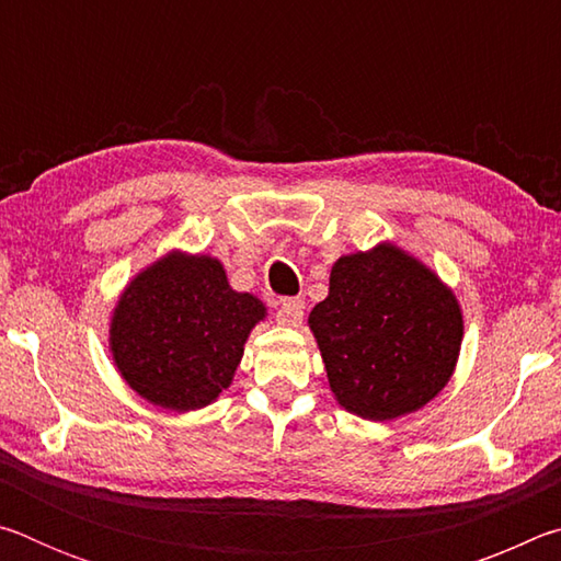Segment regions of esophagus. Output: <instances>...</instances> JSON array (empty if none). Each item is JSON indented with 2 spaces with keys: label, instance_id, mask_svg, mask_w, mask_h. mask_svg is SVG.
<instances>
[{
  "label": "esophagus",
  "instance_id": "1",
  "mask_svg": "<svg viewBox=\"0 0 561 561\" xmlns=\"http://www.w3.org/2000/svg\"><path fill=\"white\" fill-rule=\"evenodd\" d=\"M304 317V301L301 299H282L277 309V321L282 327H299Z\"/></svg>",
  "mask_w": 561,
  "mask_h": 561
}]
</instances>
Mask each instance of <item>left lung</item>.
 Wrapping results in <instances>:
<instances>
[{"mask_svg": "<svg viewBox=\"0 0 561 561\" xmlns=\"http://www.w3.org/2000/svg\"><path fill=\"white\" fill-rule=\"evenodd\" d=\"M309 327L336 401L368 421H391L438 396L462 341L453 291L393 244L341 257Z\"/></svg>", "mask_w": 561, "mask_h": 561, "instance_id": "1", "label": "left lung"}]
</instances>
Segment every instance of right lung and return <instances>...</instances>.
<instances>
[{"instance_id": "add662e5", "label": "right lung", "mask_w": 561, "mask_h": 561, "mask_svg": "<svg viewBox=\"0 0 561 561\" xmlns=\"http://www.w3.org/2000/svg\"><path fill=\"white\" fill-rule=\"evenodd\" d=\"M264 307L232 291L213 257H170L140 272L123 291L111 324L121 376L146 401L195 411L232 383Z\"/></svg>"}]
</instances>
